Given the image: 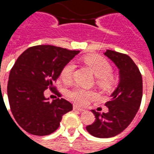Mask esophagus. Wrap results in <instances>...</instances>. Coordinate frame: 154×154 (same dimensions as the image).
I'll list each match as a JSON object with an SVG mask.
<instances>
[{"label": "esophagus", "instance_id": "1", "mask_svg": "<svg viewBox=\"0 0 154 154\" xmlns=\"http://www.w3.org/2000/svg\"><path fill=\"white\" fill-rule=\"evenodd\" d=\"M73 110H79V111H85L84 109H82V108H81V107L79 106H73Z\"/></svg>", "mask_w": 154, "mask_h": 154}]
</instances>
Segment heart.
Returning a JSON list of instances; mask_svg holds the SVG:
<instances>
[{"mask_svg":"<svg viewBox=\"0 0 154 154\" xmlns=\"http://www.w3.org/2000/svg\"><path fill=\"white\" fill-rule=\"evenodd\" d=\"M84 62L88 67L93 72L94 75L97 77V84L103 88H110L113 85L114 78L111 75L112 67L110 63L100 55H87L84 57ZM74 70H75V63L72 61L68 62L61 70L60 77L64 82L68 83L72 79ZM67 97L74 103L85 106L89 100H92L97 97V94L92 91H89L77 87L68 92Z\"/></svg>","mask_w":154,"mask_h":154,"instance_id":"obj_1","label":"heart"}]
</instances>
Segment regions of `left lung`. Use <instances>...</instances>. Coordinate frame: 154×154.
<instances>
[{
	"label": "left lung",
	"instance_id": "obj_1",
	"mask_svg": "<svg viewBox=\"0 0 154 154\" xmlns=\"http://www.w3.org/2000/svg\"><path fill=\"white\" fill-rule=\"evenodd\" d=\"M104 55L119 69V83L106 104L107 113L91 110L96 119L87 130L97 138H110L125 130L138 112L143 96L142 76L132 58L113 50H106Z\"/></svg>",
	"mask_w": 154,
	"mask_h": 154
}]
</instances>
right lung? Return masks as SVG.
I'll list each match as a JSON object with an SVG mask.
<instances>
[{
	"label": "right lung",
	"mask_w": 154,
	"mask_h": 154,
	"mask_svg": "<svg viewBox=\"0 0 154 154\" xmlns=\"http://www.w3.org/2000/svg\"><path fill=\"white\" fill-rule=\"evenodd\" d=\"M79 53L37 45L29 48L17 58L10 72L7 95L12 115L26 132L48 135L59 127L64 114L72 110V105L63 98L49 101L44 91L48 87H53L63 67Z\"/></svg>",
	"instance_id": "obj_1"
}]
</instances>
